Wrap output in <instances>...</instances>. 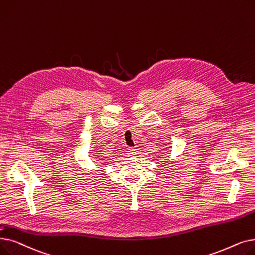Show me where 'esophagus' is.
I'll use <instances>...</instances> for the list:
<instances>
[{
    "label": "esophagus",
    "mask_w": 255,
    "mask_h": 255,
    "mask_svg": "<svg viewBox=\"0 0 255 255\" xmlns=\"http://www.w3.org/2000/svg\"><path fill=\"white\" fill-rule=\"evenodd\" d=\"M136 154H137L136 149H134V148H129L128 149V155H129V156H135Z\"/></svg>",
    "instance_id": "1"
}]
</instances>
